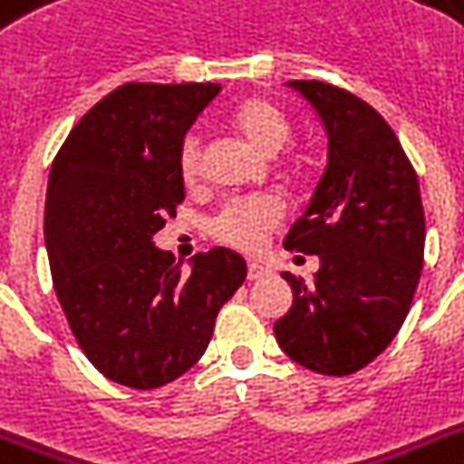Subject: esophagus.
Instances as JSON below:
<instances>
[{
	"label": "esophagus",
	"instance_id": "1",
	"mask_svg": "<svg viewBox=\"0 0 464 464\" xmlns=\"http://www.w3.org/2000/svg\"><path fill=\"white\" fill-rule=\"evenodd\" d=\"M267 275H272V269L260 265V262H250V265H247V279H250V282H257V279H262V276Z\"/></svg>",
	"mask_w": 464,
	"mask_h": 464
}]
</instances>
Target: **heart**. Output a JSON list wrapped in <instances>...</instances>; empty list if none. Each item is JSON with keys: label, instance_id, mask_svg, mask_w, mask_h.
Returning a JSON list of instances; mask_svg holds the SVG:
<instances>
[{"label": "heart", "instance_id": "obj_1", "mask_svg": "<svg viewBox=\"0 0 464 464\" xmlns=\"http://www.w3.org/2000/svg\"><path fill=\"white\" fill-rule=\"evenodd\" d=\"M233 130L250 141L262 156L275 159L289 147L294 127L286 112L267 98H247L231 112ZM284 173L296 175L301 163L296 159L284 160ZM178 173L185 188H197L202 180V141L199 134L189 132L178 149ZM284 221V207L272 197H247L231 199L211 218L209 233L217 243L243 250V253H260L267 246L276 226Z\"/></svg>", "mask_w": 464, "mask_h": 464}]
</instances>
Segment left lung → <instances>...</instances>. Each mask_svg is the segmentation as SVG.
<instances>
[{"instance_id":"left-lung-1","label":"left lung","mask_w":464,"mask_h":464,"mask_svg":"<svg viewBox=\"0 0 464 464\" xmlns=\"http://www.w3.org/2000/svg\"><path fill=\"white\" fill-rule=\"evenodd\" d=\"M327 130V168L284 247L317 255L313 282L284 272L294 305L275 323L284 353L344 378L388 349L424 265L417 170L375 108L324 82H289Z\"/></svg>"}]
</instances>
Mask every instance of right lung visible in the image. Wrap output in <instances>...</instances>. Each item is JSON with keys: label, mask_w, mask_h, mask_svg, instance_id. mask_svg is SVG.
I'll return each instance as SVG.
<instances>
[{"label": "right lung", "mask_w": 464, "mask_h": 464, "mask_svg": "<svg viewBox=\"0 0 464 464\" xmlns=\"http://www.w3.org/2000/svg\"><path fill=\"white\" fill-rule=\"evenodd\" d=\"M218 83L130 82L101 98L50 168L45 246L69 330L112 382L160 388L202 359L246 260L214 247L182 272L151 243L185 199L178 149Z\"/></svg>", "instance_id": "add662e5"}]
</instances>
